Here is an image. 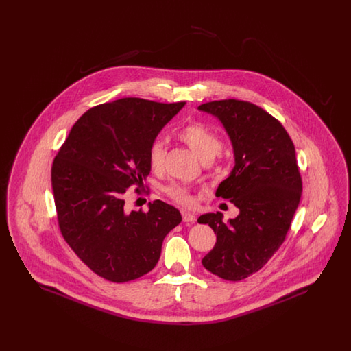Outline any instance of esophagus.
Instances as JSON below:
<instances>
[{"instance_id":"esophagus-1","label":"esophagus","mask_w":351,"mask_h":351,"mask_svg":"<svg viewBox=\"0 0 351 351\" xmlns=\"http://www.w3.org/2000/svg\"><path fill=\"white\" fill-rule=\"evenodd\" d=\"M182 217H183L184 222H195L196 221V216L191 212H186V210L182 212Z\"/></svg>"}]
</instances>
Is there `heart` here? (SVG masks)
<instances>
[{"label":"heart","instance_id":"b5f03b06","mask_svg":"<svg viewBox=\"0 0 351 351\" xmlns=\"http://www.w3.org/2000/svg\"><path fill=\"white\" fill-rule=\"evenodd\" d=\"M178 135L202 160L212 159L217 154L221 146L217 135L200 122H189L184 125L178 132ZM147 158L151 169L159 171L163 168L166 158V146L163 141L155 139L151 143ZM165 191L172 200L178 201L184 205H189L192 202L189 188L184 184H171L166 186Z\"/></svg>","mask_w":351,"mask_h":351}]
</instances>
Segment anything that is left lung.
<instances>
[{
	"label": "left lung",
	"instance_id": "1",
	"mask_svg": "<svg viewBox=\"0 0 351 351\" xmlns=\"http://www.w3.org/2000/svg\"><path fill=\"white\" fill-rule=\"evenodd\" d=\"M199 110L217 117L232 141L235 165L216 196L239 209L228 222L219 212L197 219L217 235L202 266L238 282L267 263L291 228L302 191L295 146L276 118L247 101H212Z\"/></svg>",
	"mask_w": 351,
	"mask_h": 351
}]
</instances>
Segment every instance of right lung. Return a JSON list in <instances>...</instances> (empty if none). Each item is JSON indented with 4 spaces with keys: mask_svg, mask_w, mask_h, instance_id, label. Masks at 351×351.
Instances as JSON below:
<instances>
[{
    "mask_svg": "<svg viewBox=\"0 0 351 351\" xmlns=\"http://www.w3.org/2000/svg\"><path fill=\"white\" fill-rule=\"evenodd\" d=\"M184 105L128 97L90 108L53 159L51 184L62 235L109 282L150 272L165 237L182 222L180 212L160 200L150 202L149 212H126L125 193L143 185L151 143Z\"/></svg>",
    "mask_w": 351,
    "mask_h": 351,
    "instance_id": "obj_1",
    "label": "right lung"
}]
</instances>
